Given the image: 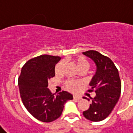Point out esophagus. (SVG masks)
I'll list each match as a JSON object with an SVG mask.
<instances>
[{
  "label": "esophagus",
  "instance_id": "34e87169",
  "mask_svg": "<svg viewBox=\"0 0 133 133\" xmlns=\"http://www.w3.org/2000/svg\"><path fill=\"white\" fill-rule=\"evenodd\" d=\"M73 99H77V100H81V99H82V98H81V96H80L73 95Z\"/></svg>",
  "mask_w": 133,
  "mask_h": 133
}]
</instances>
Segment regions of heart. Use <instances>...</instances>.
<instances>
[{"label": "heart", "instance_id": "1", "mask_svg": "<svg viewBox=\"0 0 133 133\" xmlns=\"http://www.w3.org/2000/svg\"><path fill=\"white\" fill-rule=\"evenodd\" d=\"M72 61L79 70L86 71L90 66V63H89V61L83 56H76V57H73ZM64 65H65V63H64L63 61H60L55 65V73L57 75L61 74L62 71H63ZM65 88L69 91H75L77 88V86H78V83L77 82L71 81H67L65 82Z\"/></svg>", "mask_w": 133, "mask_h": 133}]
</instances>
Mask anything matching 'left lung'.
<instances>
[{"instance_id": "8db88e82", "label": "left lung", "mask_w": 133, "mask_h": 133, "mask_svg": "<svg viewBox=\"0 0 133 133\" xmlns=\"http://www.w3.org/2000/svg\"><path fill=\"white\" fill-rule=\"evenodd\" d=\"M83 54L91 58L96 65V72L90 83L91 89L89 90V92L95 91L96 96L91 98V104L83 115L90 121H102L110 115L120 96L118 70L109 57L97 51L89 50Z\"/></svg>"}]
</instances>
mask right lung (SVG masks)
I'll list each match as a JSON object with an SVG mask.
<instances>
[{"label": "right lung", "mask_w": 133, "mask_h": 133, "mask_svg": "<svg viewBox=\"0 0 133 133\" xmlns=\"http://www.w3.org/2000/svg\"><path fill=\"white\" fill-rule=\"evenodd\" d=\"M59 56L42 55L28 60L22 67L18 84L21 101L34 117L43 122L59 118L65 103L73 95L63 91L52 94L47 88L48 80L55 76Z\"/></svg>", "instance_id": "add662e5"}]
</instances>
